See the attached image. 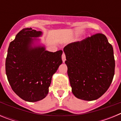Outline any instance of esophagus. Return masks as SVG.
Returning <instances> with one entry per match:
<instances>
[{
	"label": "esophagus",
	"instance_id": "34e87169",
	"mask_svg": "<svg viewBox=\"0 0 121 121\" xmlns=\"http://www.w3.org/2000/svg\"><path fill=\"white\" fill-rule=\"evenodd\" d=\"M62 61L63 62H65V61L66 60V57H65V54H64V53H63L62 55Z\"/></svg>",
	"mask_w": 121,
	"mask_h": 121
}]
</instances>
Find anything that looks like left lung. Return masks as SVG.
<instances>
[{"mask_svg": "<svg viewBox=\"0 0 121 121\" xmlns=\"http://www.w3.org/2000/svg\"><path fill=\"white\" fill-rule=\"evenodd\" d=\"M71 91L82 100H95L108 89L115 74L113 47L106 36L96 34L64 48Z\"/></svg>", "mask_w": 121, "mask_h": 121, "instance_id": "obj_1", "label": "left lung"}]
</instances>
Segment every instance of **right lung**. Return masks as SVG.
<instances>
[{
	"instance_id": "right-lung-1",
	"label": "right lung",
	"mask_w": 121,
	"mask_h": 121,
	"mask_svg": "<svg viewBox=\"0 0 121 121\" xmlns=\"http://www.w3.org/2000/svg\"><path fill=\"white\" fill-rule=\"evenodd\" d=\"M42 35L40 31L23 28L8 49V81L14 92L27 102H37L47 96L53 75L62 64V51L46 50L39 39Z\"/></svg>"
}]
</instances>
